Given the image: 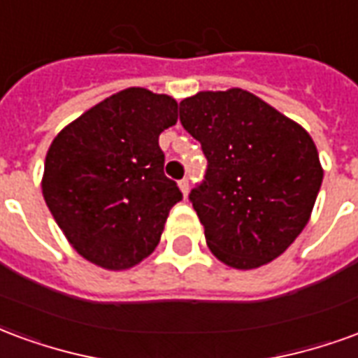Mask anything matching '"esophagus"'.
<instances>
[{
  "label": "esophagus",
  "instance_id": "1",
  "mask_svg": "<svg viewBox=\"0 0 358 358\" xmlns=\"http://www.w3.org/2000/svg\"><path fill=\"white\" fill-rule=\"evenodd\" d=\"M180 189H182V194H184V197H187V194H189V182H187L186 178L180 180Z\"/></svg>",
  "mask_w": 358,
  "mask_h": 358
}]
</instances>
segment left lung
<instances>
[{
	"label": "left lung",
	"instance_id": "left-lung-1",
	"mask_svg": "<svg viewBox=\"0 0 358 358\" xmlns=\"http://www.w3.org/2000/svg\"><path fill=\"white\" fill-rule=\"evenodd\" d=\"M180 122L209 161L189 199L210 253L238 270L274 261L307 226L322 186L313 138L241 88L182 99Z\"/></svg>",
	"mask_w": 358,
	"mask_h": 358
}]
</instances>
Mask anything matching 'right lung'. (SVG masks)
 Wrapping results in <instances>:
<instances>
[{
	"label": "right lung",
	"instance_id": "right-lung-1",
	"mask_svg": "<svg viewBox=\"0 0 358 358\" xmlns=\"http://www.w3.org/2000/svg\"><path fill=\"white\" fill-rule=\"evenodd\" d=\"M178 103L166 94L126 88L94 105L51 141L42 194L73 249L107 270L140 264L161 241L182 199L164 176L163 130Z\"/></svg>",
	"mask_w": 358,
	"mask_h": 358
}]
</instances>
